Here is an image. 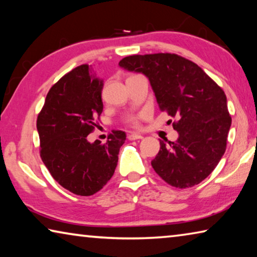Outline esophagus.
<instances>
[{"label":"esophagus","mask_w":257,"mask_h":257,"mask_svg":"<svg viewBox=\"0 0 257 257\" xmlns=\"http://www.w3.org/2000/svg\"><path fill=\"white\" fill-rule=\"evenodd\" d=\"M143 136L139 134H129L128 135V139L129 141H137V139H142Z\"/></svg>","instance_id":"esophagus-1"}]
</instances>
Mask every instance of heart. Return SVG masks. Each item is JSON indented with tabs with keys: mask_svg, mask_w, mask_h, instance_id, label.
<instances>
[{
	"mask_svg": "<svg viewBox=\"0 0 257 257\" xmlns=\"http://www.w3.org/2000/svg\"><path fill=\"white\" fill-rule=\"evenodd\" d=\"M127 121H128V123L132 125V127L138 128L139 125H141V121H139L138 116H129Z\"/></svg>",
	"mask_w": 257,
	"mask_h": 257,
	"instance_id": "b5f03b06",
	"label": "heart"
}]
</instances>
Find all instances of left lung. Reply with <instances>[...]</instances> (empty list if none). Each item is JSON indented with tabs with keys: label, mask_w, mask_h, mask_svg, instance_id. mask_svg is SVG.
<instances>
[{
	"label": "left lung",
	"mask_w": 257,
	"mask_h": 257,
	"mask_svg": "<svg viewBox=\"0 0 257 257\" xmlns=\"http://www.w3.org/2000/svg\"><path fill=\"white\" fill-rule=\"evenodd\" d=\"M119 66L149 78L160 110L175 119L176 142L160 141L152 167L176 188H189L214 170L231 125L223 89L196 63L175 53L129 55ZM172 121V120H169Z\"/></svg>",
	"instance_id": "obj_1"
}]
</instances>
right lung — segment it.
<instances>
[{
  "instance_id": "add662e5",
  "label": "right lung",
  "mask_w": 257,
  "mask_h": 257,
  "mask_svg": "<svg viewBox=\"0 0 257 257\" xmlns=\"http://www.w3.org/2000/svg\"><path fill=\"white\" fill-rule=\"evenodd\" d=\"M103 85L88 64H81L51 87L37 116L42 161L55 181L79 196L106 185L125 141L121 130H113L104 144L87 141L103 112Z\"/></svg>"
}]
</instances>
